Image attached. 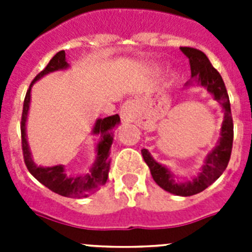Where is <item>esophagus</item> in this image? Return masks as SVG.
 <instances>
[{"label": "esophagus", "instance_id": "1", "mask_svg": "<svg viewBox=\"0 0 252 252\" xmlns=\"http://www.w3.org/2000/svg\"><path fill=\"white\" fill-rule=\"evenodd\" d=\"M120 116H121L122 121L131 122L135 117V103L131 101L125 102L122 104L121 110H120Z\"/></svg>", "mask_w": 252, "mask_h": 252}]
</instances>
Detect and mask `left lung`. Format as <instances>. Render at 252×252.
<instances>
[{
  "label": "left lung",
  "mask_w": 252,
  "mask_h": 252,
  "mask_svg": "<svg viewBox=\"0 0 252 252\" xmlns=\"http://www.w3.org/2000/svg\"><path fill=\"white\" fill-rule=\"evenodd\" d=\"M182 53L189 59L190 64V73L192 78L187 82L186 87L198 84L199 87L206 88L207 92L213 95V98L222 106L223 110V121L221 126V137L218 139L217 145L212 149L204 160L201 171L198 173L193 179L179 182L177 175L161 165L160 162L151 157L148 149H142V158L150 168V173L153 175L155 183L166 192L171 194L180 195V197H189L197 193L203 192L212 183H215L218 178L221 177L224 169L228 165L232 151L233 141V124L232 116H231L230 98L227 94L226 86L223 83L221 74L212 66L208 58L204 53L194 48H180Z\"/></svg>",
  "instance_id": "left-lung-1"
}]
</instances>
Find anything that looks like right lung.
I'll return each mask as SVG.
<instances>
[{"instance_id": "add662e5", "label": "right lung", "mask_w": 252, "mask_h": 252, "mask_svg": "<svg viewBox=\"0 0 252 252\" xmlns=\"http://www.w3.org/2000/svg\"><path fill=\"white\" fill-rule=\"evenodd\" d=\"M69 68L66 63L65 51L62 50L51 58L46 68L43 72L35 77L32 83L30 84L28 93H26L25 101H24V110H22L21 119V141H22V153H24V160L28 166L31 175L37 179L41 184L58 193L60 195L69 198H84L88 197L91 193L98 190L102 186L107 182L108 171H110L111 164V146L113 142V128L120 125V116L113 115L104 119H98L95 121L92 128V133L95 136H99V141L95 146V159L93 165L91 166L84 174L78 175H66L64 165L54 166H40L32 160L30 146L26 136V121H28L29 108H30L31 101V87L36 81L41 79L44 75L49 73L58 72V70H65Z\"/></svg>"}]
</instances>
